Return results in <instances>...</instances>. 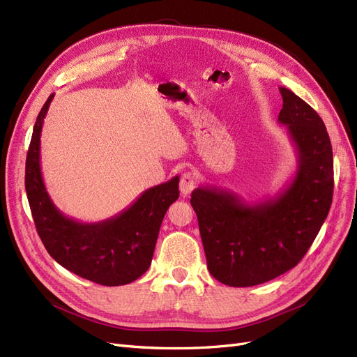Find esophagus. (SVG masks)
<instances>
[{
	"label": "esophagus",
	"instance_id": "esophagus-1",
	"mask_svg": "<svg viewBox=\"0 0 357 357\" xmlns=\"http://www.w3.org/2000/svg\"><path fill=\"white\" fill-rule=\"evenodd\" d=\"M198 183V176L195 174L193 171H186L183 172L181 174V178H180V192L183 197H188L189 193L195 189Z\"/></svg>",
	"mask_w": 357,
	"mask_h": 357
}]
</instances>
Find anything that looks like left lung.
<instances>
[{"label":"left lung","instance_id":"1","mask_svg":"<svg viewBox=\"0 0 357 357\" xmlns=\"http://www.w3.org/2000/svg\"><path fill=\"white\" fill-rule=\"evenodd\" d=\"M286 126L298 164L274 198L247 202L213 186L192 192L210 274L232 287L269 282L296 266L326 220L333 193L332 146L320 116L287 88H280Z\"/></svg>","mask_w":357,"mask_h":357}]
</instances>
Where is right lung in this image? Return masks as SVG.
<instances>
[{
  "instance_id": "1",
  "label": "right lung",
  "mask_w": 357,
  "mask_h": 357,
  "mask_svg": "<svg viewBox=\"0 0 357 357\" xmlns=\"http://www.w3.org/2000/svg\"><path fill=\"white\" fill-rule=\"evenodd\" d=\"M52 93L32 131L25 189L37 232L49 255L68 271L102 286H122L142 277L152 264L160 223L178 198L180 177L144 190L128 208L101 222L68 218L53 204L40 164V137Z\"/></svg>"
}]
</instances>
